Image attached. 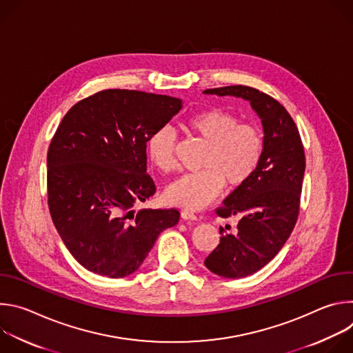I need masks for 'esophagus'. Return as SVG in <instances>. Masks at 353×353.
Masks as SVG:
<instances>
[{
    "instance_id": "esophagus-1",
    "label": "esophagus",
    "mask_w": 353,
    "mask_h": 353,
    "mask_svg": "<svg viewBox=\"0 0 353 353\" xmlns=\"http://www.w3.org/2000/svg\"><path fill=\"white\" fill-rule=\"evenodd\" d=\"M181 218L185 219V221H196V215L194 212H190L187 210H183L181 211Z\"/></svg>"
}]
</instances>
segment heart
Segmentation results:
<instances>
[{
	"mask_svg": "<svg viewBox=\"0 0 353 353\" xmlns=\"http://www.w3.org/2000/svg\"><path fill=\"white\" fill-rule=\"evenodd\" d=\"M185 128L207 143L201 168L176 179L165 191L169 204L195 211L204 208L221 194L223 184L233 190L245 184L256 173L264 152V138L259 127L240 123L239 116L210 108L190 116ZM176 134L159 127L148 138V157L161 172H172Z\"/></svg>",
	"mask_w": 353,
	"mask_h": 353,
	"instance_id": "obj_1",
	"label": "heart"
}]
</instances>
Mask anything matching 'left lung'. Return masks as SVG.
<instances>
[{"mask_svg": "<svg viewBox=\"0 0 353 353\" xmlns=\"http://www.w3.org/2000/svg\"><path fill=\"white\" fill-rule=\"evenodd\" d=\"M204 93L248 100L264 128V152L256 173L215 211L225 219L239 216L237 229L221 228V241L204 261L219 276L244 278L279 253L296 225L306 169L305 148L293 119L270 94L243 85Z\"/></svg>", "mask_w": 353, "mask_h": 353, "instance_id": "1", "label": "left lung"}]
</instances>
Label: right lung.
I'll list each match as a JSON object with an SVG mask.
<instances>
[{
	"label": "right lung",
	"instance_id": "add662e5",
	"mask_svg": "<svg viewBox=\"0 0 353 353\" xmlns=\"http://www.w3.org/2000/svg\"><path fill=\"white\" fill-rule=\"evenodd\" d=\"M183 108L177 97L128 89L100 90L74 105L47 152L53 223L88 271L124 278L135 272L180 212L132 207L152 196L146 142Z\"/></svg>",
	"mask_w": 353,
	"mask_h": 353
}]
</instances>
